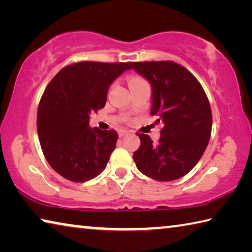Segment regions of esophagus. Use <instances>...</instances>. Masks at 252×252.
<instances>
[{"mask_svg":"<svg viewBox=\"0 0 252 252\" xmlns=\"http://www.w3.org/2000/svg\"><path fill=\"white\" fill-rule=\"evenodd\" d=\"M129 132H130V131L125 130V129H121V130H119L118 133H119V135H120V136H123V135H126V134L129 133Z\"/></svg>","mask_w":252,"mask_h":252,"instance_id":"34e87169","label":"esophagus"}]
</instances>
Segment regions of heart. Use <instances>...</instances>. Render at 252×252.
Returning <instances> with one entry per match:
<instances>
[{
  "instance_id": "b5f03b06",
  "label": "heart",
  "mask_w": 252,
  "mask_h": 252,
  "mask_svg": "<svg viewBox=\"0 0 252 252\" xmlns=\"http://www.w3.org/2000/svg\"><path fill=\"white\" fill-rule=\"evenodd\" d=\"M143 79L140 78V76H136V75H131L129 78V81H127V83H129V87L136 83H140V82H143Z\"/></svg>"
}]
</instances>
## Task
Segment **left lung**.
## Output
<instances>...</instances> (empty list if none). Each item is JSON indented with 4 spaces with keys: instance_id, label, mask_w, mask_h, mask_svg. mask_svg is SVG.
<instances>
[{
    "instance_id": "1",
    "label": "left lung",
    "mask_w": 252,
    "mask_h": 252,
    "mask_svg": "<svg viewBox=\"0 0 252 252\" xmlns=\"http://www.w3.org/2000/svg\"><path fill=\"white\" fill-rule=\"evenodd\" d=\"M152 87L151 116L163 123L158 143L136 133V168L157 181H172L191 171L201 159L211 135L212 113L199 81L173 61L130 62Z\"/></svg>"
}]
</instances>
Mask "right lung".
I'll list each match as a JSON object with an SVG mask.
<instances>
[{
	"label": "right lung",
	"instance_id": "add662e5",
	"mask_svg": "<svg viewBox=\"0 0 252 252\" xmlns=\"http://www.w3.org/2000/svg\"><path fill=\"white\" fill-rule=\"evenodd\" d=\"M130 62L83 61L63 67L45 88L37 109V134L46 161L60 176L85 182L105 169L116 130L89 127L90 113L104 108L111 83Z\"/></svg>",
	"mask_w": 252,
	"mask_h": 252
}]
</instances>
